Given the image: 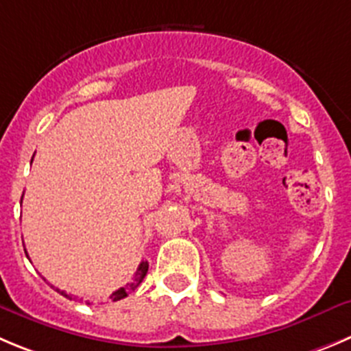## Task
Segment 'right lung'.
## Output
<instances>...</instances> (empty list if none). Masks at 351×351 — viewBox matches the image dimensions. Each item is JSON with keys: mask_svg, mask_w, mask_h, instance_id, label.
<instances>
[{"mask_svg": "<svg viewBox=\"0 0 351 351\" xmlns=\"http://www.w3.org/2000/svg\"><path fill=\"white\" fill-rule=\"evenodd\" d=\"M147 270H149V263H147V261H142V263H140V267H138V270H136L135 279H133V282L126 284V286H124V287H119V289H117V291H114V293L110 294V300H112V301H119V300H123V298H126L128 294L131 293V291H135L136 287L140 286V282H142V280H143V277H145V275H147ZM60 294H62V296H65V298H69V300H71V296H69V294H65L64 291H60ZM86 303L90 304V301H86Z\"/></svg>", "mask_w": 351, "mask_h": 351, "instance_id": "right-lung-1", "label": "right lung"}]
</instances>
